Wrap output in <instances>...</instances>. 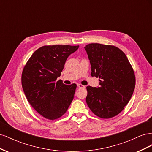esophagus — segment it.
Wrapping results in <instances>:
<instances>
[{"label": "esophagus", "mask_w": 152, "mask_h": 152, "mask_svg": "<svg viewBox=\"0 0 152 152\" xmlns=\"http://www.w3.org/2000/svg\"><path fill=\"white\" fill-rule=\"evenodd\" d=\"M77 87H79V88H85V86L82 85V84H77Z\"/></svg>", "instance_id": "esophagus-1"}]
</instances>
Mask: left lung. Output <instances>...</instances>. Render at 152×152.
<instances>
[{
	"instance_id": "obj_1",
	"label": "left lung",
	"mask_w": 152,
	"mask_h": 152,
	"mask_svg": "<svg viewBox=\"0 0 152 152\" xmlns=\"http://www.w3.org/2000/svg\"><path fill=\"white\" fill-rule=\"evenodd\" d=\"M84 48L91 65V75L99 79V87H86V103L96 116L113 117L131 98L136 84L134 70L126 55L114 45L94 43Z\"/></svg>"
}]
</instances>
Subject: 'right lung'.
Instances as JSON below:
<instances>
[{
	"label": "right lung",
	"mask_w": 152,
	"mask_h": 152,
	"mask_svg": "<svg viewBox=\"0 0 152 152\" xmlns=\"http://www.w3.org/2000/svg\"><path fill=\"white\" fill-rule=\"evenodd\" d=\"M79 45H44L31 55L23 68L21 84L27 100L37 112L49 120L66 113L74 97L77 85L57 80L68 57Z\"/></svg>",
	"instance_id": "obj_1"
}]
</instances>
